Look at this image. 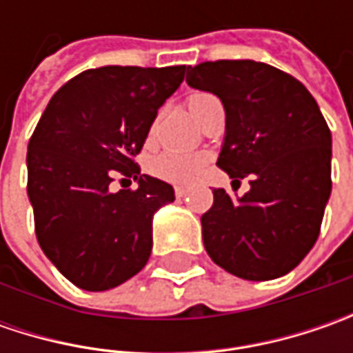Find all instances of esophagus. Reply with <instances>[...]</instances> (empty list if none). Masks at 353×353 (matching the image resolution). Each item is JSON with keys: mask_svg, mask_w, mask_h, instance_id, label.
Instances as JSON below:
<instances>
[{"mask_svg": "<svg viewBox=\"0 0 353 353\" xmlns=\"http://www.w3.org/2000/svg\"><path fill=\"white\" fill-rule=\"evenodd\" d=\"M188 194V188H184V186H176L174 188V196L176 198H184Z\"/></svg>", "mask_w": 353, "mask_h": 353, "instance_id": "1", "label": "esophagus"}]
</instances>
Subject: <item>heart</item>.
Returning a JSON list of instances; mask_svg holds the SVG:
<instances>
[{
	"label": "heart",
	"instance_id": "obj_1",
	"mask_svg": "<svg viewBox=\"0 0 353 353\" xmlns=\"http://www.w3.org/2000/svg\"><path fill=\"white\" fill-rule=\"evenodd\" d=\"M218 103H220L218 98L208 92H196V94L188 96V100H186L188 112L194 116L198 123H202L210 114L212 108ZM206 163H208V159L200 153L165 151L149 163V170L159 181H165L169 184H192L200 179Z\"/></svg>",
	"mask_w": 353,
	"mask_h": 353
}]
</instances>
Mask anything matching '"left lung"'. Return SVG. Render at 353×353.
Segmentation results:
<instances>
[{"mask_svg": "<svg viewBox=\"0 0 353 353\" xmlns=\"http://www.w3.org/2000/svg\"><path fill=\"white\" fill-rule=\"evenodd\" d=\"M190 88L212 92L225 110L218 167L241 198L214 188L202 216L212 261L245 281L283 277L312 250L332 190V135L312 94L291 74L255 61L188 66Z\"/></svg>", "mask_w": 353, "mask_h": 353, "instance_id": "obj_1", "label": "left lung"}]
</instances>
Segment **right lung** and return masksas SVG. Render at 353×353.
<instances>
[{"mask_svg":"<svg viewBox=\"0 0 353 353\" xmlns=\"http://www.w3.org/2000/svg\"><path fill=\"white\" fill-rule=\"evenodd\" d=\"M186 66H102L68 80L48 102L27 147V194L41 250L84 291H108L137 275L153 248V216L172 186L141 174L157 112ZM119 174L135 191L112 193Z\"/></svg>","mask_w":353,"mask_h":353,"instance_id":"obj_1","label":"right lung"}]
</instances>
